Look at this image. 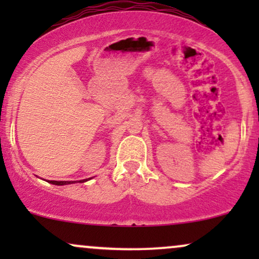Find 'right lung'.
Wrapping results in <instances>:
<instances>
[{"instance_id": "right-lung-1", "label": "right lung", "mask_w": 259, "mask_h": 259, "mask_svg": "<svg viewBox=\"0 0 259 259\" xmlns=\"http://www.w3.org/2000/svg\"><path fill=\"white\" fill-rule=\"evenodd\" d=\"M86 180H80V183H84ZM49 183L53 184V185H67V184H73L75 183V181H55V180H51L49 181Z\"/></svg>"}]
</instances>
